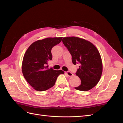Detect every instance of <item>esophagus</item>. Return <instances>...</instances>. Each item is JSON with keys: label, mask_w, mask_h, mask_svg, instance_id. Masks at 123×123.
Segmentation results:
<instances>
[{"label": "esophagus", "mask_w": 123, "mask_h": 123, "mask_svg": "<svg viewBox=\"0 0 123 123\" xmlns=\"http://www.w3.org/2000/svg\"><path fill=\"white\" fill-rule=\"evenodd\" d=\"M66 74H67V75L68 76H69V77H70V76H72V75H73V74L71 72H70V71H67V72H66Z\"/></svg>", "instance_id": "esophagus-1"}]
</instances>
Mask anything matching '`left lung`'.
<instances>
[{
	"label": "left lung",
	"mask_w": 123,
	"mask_h": 123,
	"mask_svg": "<svg viewBox=\"0 0 123 123\" xmlns=\"http://www.w3.org/2000/svg\"><path fill=\"white\" fill-rule=\"evenodd\" d=\"M62 42L72 55L74 65L79 64L76 75L81 84L75 89L86 91L95 87L102 75L103 65L101 57L94 44L77 37H64Z\"/></svg>",
	"instance_id": "1"
}]
</instances>
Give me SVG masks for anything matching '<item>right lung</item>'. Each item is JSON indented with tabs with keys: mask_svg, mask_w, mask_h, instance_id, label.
Instances as JSON below:
<instances>
[{
	"mask_svg": "<svg viewBox=\"0 0 123 123\" xmlns=\"http://www.w3.org/2000/svg\"><path fill=\"white\" fill-rule=\"evenodd\" d=\"M62 37L47 38L32 43L26 51L22 64L25 79L35 90L46 91L52 87L62 70L47 69L48 62L52 59L51 50Z\"/></svg>",
	"mask_w": 123,
	"mask_h": 123,
	"instance_id": "add662e5",
	"label": "right lung"
}]
</instances>
